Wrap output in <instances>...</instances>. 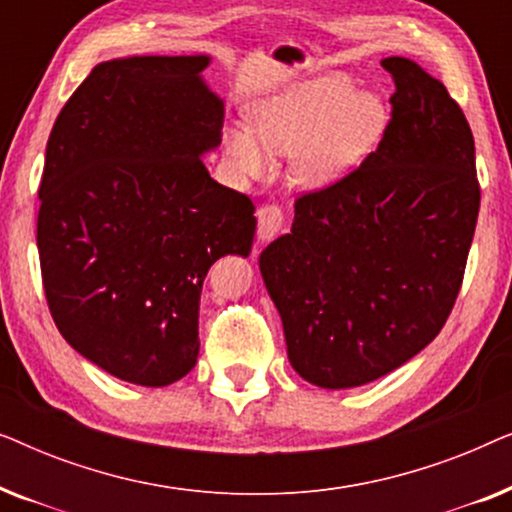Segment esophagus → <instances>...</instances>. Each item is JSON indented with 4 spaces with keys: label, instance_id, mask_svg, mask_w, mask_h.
Returning <instances> with one entry per match:
<instances>
[{
    "label": "esophagus",
    "instance_id": "1",
    "mask_svg": "<svg viewBox=\"0 0 512 512\" xmlns=\"http://www.w3.org/2000/svg\"><path fill=\"white\" fill-rule=\"evenodd\" d=\"M258 216V240L268 242L277 237L284 228V212L277 205H263L256 212Z\"/></svg>",
    "mask_w": 512,
    "mask_h": 512
}]
</instances>
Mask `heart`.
<instances>
[{"label":"heart","instance_id":"b5f03b06","mask_svg":"<svg viewBox=\"0 0 512 512\" xmlns=\"http://www.w3.org/2000/svg\"><path fill=\"white\" fill-rule=\"evenodd\" d=\"M345 74L300 81L251 109V128L228 125L223 146L242 177L263 179L275 156H293L300 184L331 186L347 177L380 139L387 109L380 97L354 95Z\"/></svg>","mask_w":512,"mask_h":512}]
</instances>
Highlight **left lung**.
Returning a JSON list of instances; mask_svg holds the SVG:
<instances>
[{"instance_id":"1","label":"left lung","mask_w":512,"mask_h":512,"mask_svg":"<svg viewBox=\"0 0 512 512\" xmlns=\"http://www.w3.org/2000/svg\"><path fill=\"white\" fill-rule=\"evenodd\" d=\"M391 121L335 184L296 200L258 265L303 380L361 387L422 352L450 317L480 209L464 111L417 62L384 58Z\"/></svg>"}]
</instances>
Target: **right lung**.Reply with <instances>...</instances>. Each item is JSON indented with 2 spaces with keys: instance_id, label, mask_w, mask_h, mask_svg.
<instances>
[{
  "instance_id": "obj_1",
  "label": "right lung",
  "mask_w": 512,
  "mask_h": 512,
  "mask_svg": "<svg viewBox=\"0 0 512 512\" xmlns=\"http://www.w3.org/2000/svg\"><path fill=\"white\" fill-rule=\"evenodd\" d=\"M209 55L100 62L55 118L37 247L55 326L123 382L167 387L195 366L207 270L249 256L254 202L209 177L223 100Z\"/></svg>"
}]
</instances>
